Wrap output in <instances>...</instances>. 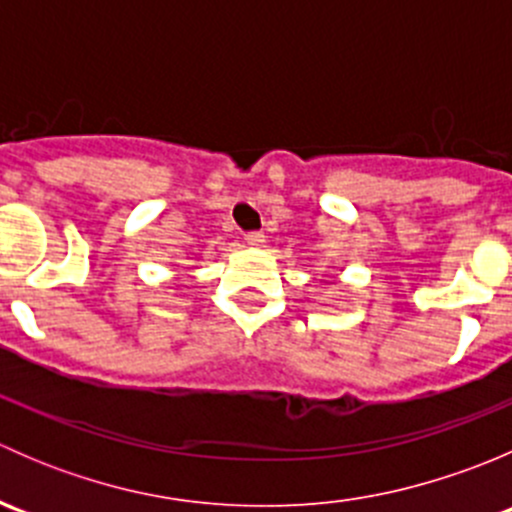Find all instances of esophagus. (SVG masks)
I'll return each instance as SVG.
<instances>
[{
  "label": "esophagus",
  "instance_id": "1",
  "mask_svg": "<svg viewBox=\"0 0 512 512\" xmlns=\"http://www.w3.org/2000/svg\"><path fill=\"white\" fill-rule=\"evenodd\" d=\"M245 242H247V247H262V242H265V235H262V232H247Z\"/></svg>",
  "mask_w": 512,
  "mask_h": 512
}]
</instances>
